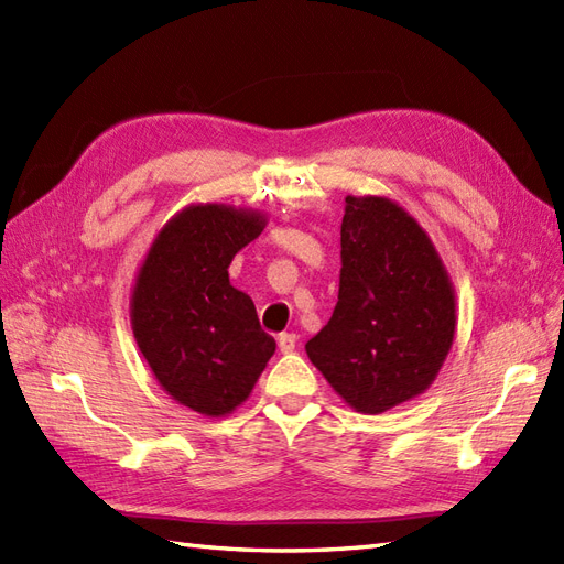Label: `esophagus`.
<instances>
[{"mask_svg":"<svg viewBox=\"0 0 564 564\" xmlns=\"http://www.w3.org/2000/svg\"><path fill=\"white\" fill-rule=\"evenodd\" d=\"M297 345V336L295 334H281L279 336V350L281 352H293Z\"/></svg>","mask_w":564,"mask_h":564,"instance_id":"34e87169","label":"esophagus"}]
</instances>
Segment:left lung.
<instances>
[{
	"label": "left lung",
	"instance_id": "left-lung-1",
	"mask_svg": "<svg viewBox=\"0 0 564 564\" xmlns=\"http://www.w3.org/2000/svg\"><path fill=\"white\" fill-rule=\"evenodd\" d=\"M334 316L312 365L365 414L424 393L455 338V291L426 230L388 197H345Z\"/></svg>",
	"mask_w": 564,
	"mask_h": 564
}]
</instances>
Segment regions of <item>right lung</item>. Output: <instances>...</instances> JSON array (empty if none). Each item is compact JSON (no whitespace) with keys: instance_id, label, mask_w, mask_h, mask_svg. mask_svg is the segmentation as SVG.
Returning <instances> with one entry per match:
<instances>
[{"instance_id":"1","label":"right lung","mask_w":564,"mask_h":564,"mask_svg":"<svg viewBox=\"0 0 564 564\" xmlns=\"http://www.w3.org/2000/svg\"><path fill=\"white\" fill-rule=\"evenodd\" d=\"M267 226L262 212L191 205L159 230L131 297L133 336L164 391L205 416L248 400L276 350L250 295L228 281L234 257Z\"/></svg>"}]
</instances>
